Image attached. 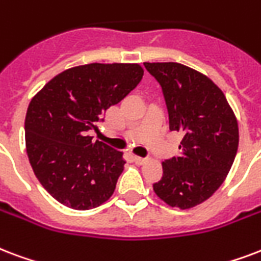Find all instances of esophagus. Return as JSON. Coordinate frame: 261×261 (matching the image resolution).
Masks as SVG:
<instances>
[{"label":"esophagus","instance_id":"esophagus-1","mask_svg":"<svg viewBox=\"0 0 261 261\" xmlns=\"http://www.w3.org/2000/svg\"><path fill=\"white\" fill-rule=\"evenodd\" d=\"M146 160H148V159H145V157L134 156V162L137 163V164H144V163H146Z\"/></svg>","mask_w":261,"mask_h":261}]
</instances>
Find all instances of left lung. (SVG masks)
Instances as JSON below:
<instances>
[{"label":"left lung","instance_id":"1","mask_svg":"<svg viewBox=\"0 0 261 261\" xmlns=\"http://www.w3.org/2000/svg\"><path fill=\"white\" fill-rule=\"evenodd\" d=\"M144 65L162 86L170 130L184 133L179 156L163 162L153 190L167 205L189 210L224 182L238 150V122L223 91L206 75L179 63Z\"/></svg>","mask_w":261,"mask_h":261}]
</instances>
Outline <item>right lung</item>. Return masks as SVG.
I'll return each instance as SVG.
<instances>
[{"instance_id": "add662e5", "label": "right lung", "mask_w": 261, "mask_h": 261, "mask_svg": "<svg viewBox=\"0 0 261 261\" xmlns=\"http://www.w3.org/2000/svg\"><path fill=\"white\" fill-rule=\"evenodd\" d=\"M144 76L139 64L91 63L65 69L34 95L25 115V149L38 180L60 204L86 211L112 196L123 152L87 131Z\"/></svg>"}]
</instances>
